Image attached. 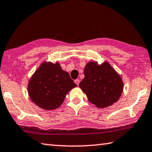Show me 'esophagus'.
<instances>
[{
    "label": "esophagus",
    "mask_w": 152,
    "mask_h": 152,
    "mask_svg": "<svg viewBox=\"0 0 152 152\" xmlns=\"http://www.w3.org/2000/svg\"><path fill=\"white\" fill-rule=\"evenodd\" d=\"M74 82H75V83L77 84V85H79V83H80V80L78 79H76V80H74Z\"/></svg>",
    "instance_id": "34e87169"
}]
</instances>
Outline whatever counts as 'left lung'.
<instances>
[{"instance_id":"1","label":"left lung","mask_w":152,"mask_h":152,"mask_svg":"<svg viewBox=\"0 0 152 152\" xmlns=\"http://www.w3.org/2000/svg\"><path fill=\"white\" fill-rule=\"evenodd\" d=\"M84 78L79 86L88 101L98 108L112 105L119 99L123 90L122 78L109 62L99 65L90 61L84 68Z\"/></svg>"}]
</instances>
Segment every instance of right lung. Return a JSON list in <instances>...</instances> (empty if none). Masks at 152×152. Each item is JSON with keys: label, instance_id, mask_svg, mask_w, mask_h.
Instances as JSON below:
<instances>
[{"label": "right lung", "instance_id": "1", "mask_svg": "<svg viewBox=\"0 0 152 152\" xmlns=\"http://www.w3.org/2000/svg\"><path fill=\"white\" fill-rule=\"evenodd\" d=\"M76 86L60 64L45 61L31 78L28 93L36 105L50 110L60 107L68 92Z\"/></svg>", "mask_w": 152, "mask_h": 152}]
</instances>
